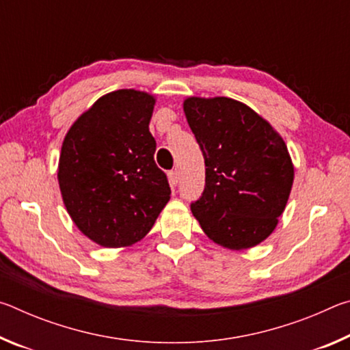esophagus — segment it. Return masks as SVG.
I'll return each instance as SVG.
<instances>
[{"mask_svg":"<svg viewBox=\"0 0 350 350\" xmlns=\"http://www.w3.org/2000/svg\"><path fill=\"white\" fill-rule=\"evenodd\" d=\"M168 180H170V185L176 187L177 182H179V171H177V170L170 171V173H168Z\"/></svg>","mask_w":350,"mask_h":350,"instance_id":"esophagus-1","label":"esophagus"}]
</instances>
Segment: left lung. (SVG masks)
Instances as JSON below:
<instances>
[{
  "instance_id": "8db88e82",
  "label": "left lung",
  "mask_w": 350,
  "mask_h": 350,
  "mask_svg": "<svg viewBox=\"0 0 350 350\" xmlns=\"http://www.w3.org/2000/svg\"><path fill=\"white\" fill-rule=\"evenodd\" d=\"M183 112L205 159V189L191 205L204 233L245 250L275 232L295 167L281 134L250 106L228 97H187Z\"/></svg>"
}]
</instances>
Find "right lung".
Listing matches in <instances>:
<instances>
[{
    "label": "right lung",
    "instance_id": "obj_1",
    "mask_svg": "<svg viewBox=\"0 0 350 350\" xmlns=\"http://www.w3.org/2000/svg\"><path fill=\"white\" fill-rule=\"evenodd\" d=\"M154 105L145 91L108 92L64 135L57 171L63 204L75 227L102 247L144 239L171 198L154 162Z\"/></svg>",
    "mask_w": 350,
    "mask_h": 350
}]
</instances>
